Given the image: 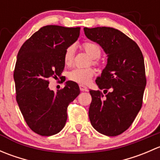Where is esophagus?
Listing matches in <instances>:
<instances>
[{"label": "esophagus", "mask_w": 160, "mask_h": 160, "mask_svg": "<svg viewBox=\"0 0 160 160\" xmlns=\"http://www.w3.org/2000/svg\"><path fill=\"white\" fill-rule=\"evenodd\" d=\"M80 90L81 91H88V88L83 86V85H80Z\"/></svg>", "instance_id": "1"}]
</instances>
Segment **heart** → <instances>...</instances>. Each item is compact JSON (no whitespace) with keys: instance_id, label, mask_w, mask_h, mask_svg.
I'll return each instance as SVG.
<instances>
[{"instance_id":"heart-1","label":"heart","mask_w":160,"mask_h":160,"mask_svg":"<svg viewBox=\"0 0 160 160\" xmlns=\"http://www.w3.org/2000/svg\"><path fill=\"white\" fill-rule=\"evenodd\" d=\"M82 47L90 57L93 59V64H98V61L96 60V59H98L101 54L100 46L96 43L87 42L82 45ZM74 53H75L74 46L72 45L67 48L63 56L64 62L66 65L70 66L72 64V61H73ZM94 74L95 71L92 68H75L69 72L68 77L70 80L76 82V83H80V84H88L90 83Z\"/></svg>"}]
</instances>
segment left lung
Wrapping results in <instances>:
<instances>
[{"label": "left lung", "instance_id": "1", "mask_svg": "<svg viewBox=\"0 0 160 160\" xmlns=\"http://www.w3.org/2000/svg\"><path fill=\"white\" fill-rule=\"evenodd\" d=\"M83 31L108 55L96 83L104 91L111 90L105 96L100 90H90V123L100 133L116 136L129 128L142 108L146 85L144 58L138 45L121 31L110 27Z\"/></svg>", "mask_w": 160, "mask_h": 160}]
</instances>
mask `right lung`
I'll return each mask as SVG.
<instances>
[{
    "label": "right lung",
    "mask_w": 160,
    "mask_h": 160,
    "mask_svg": "<svg viewBox=\"0 0 160 160\" xmlns=\"http://www.w3.org/2000/svg\"><path fill=\"white\" fill-rule=\"evenodd\" d=\"M80 29L46 25L25 41L18 53L16 101L28 127L42 136L56 135L64 128L67 107L80 93L78 84L70 80L55 93L48 80L61 75L64 52L77 41Z\"/></svg>",
    "instance_id": "obj_1"
}]
</instances>
